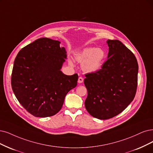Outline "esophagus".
<instances>
[{"mask_svg":"<svg viewBox=\"0 0 153 153\" xmlns=\"http://www.w3.org/2000/svg\"><path fill=\"white\" fill-rule=\"evenodd\" d=\"M83 81H84V79L82 77H79L78 79V82L81 84V83H82L83 82Z\"/></svg>","mask_w":153,"mask_h":153,"instance_id":"1","label":"esophagus"}]
</instances>
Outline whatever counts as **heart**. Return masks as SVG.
Returning <instances> with one entry per match:
<instances>
[{"instance_id":"heart-1","label":"heart","mask_w":153,"mask_h":153,"mask_svg":"<svg viewBox=\"0 0 153 153\" xmlns=\"http://www.w3.org/2000/svg\"><path fill=\"white\" fill-rule=\"evenodd\" d=\"M105 58V52L101 48H86L79 52L76 59L82 64V70L87 73L98 72Z\"/></svg>"}]
</instances>
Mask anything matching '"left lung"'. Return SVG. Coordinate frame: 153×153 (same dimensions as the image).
I'll return each mask as SVG.
<instances>
[{
  "label": "left lung",
  "instance_id": "1",
  "mask_svg": "<svg viewBox=\"0 0 153 153\" xmlns=\"http://www.w3.org/2000/svg\"><path fill=\"white\" fill-rule=\"evenodd\" d=\"M108 59L101 69L85 75L88 90L85 107L100 120L109 119L125 110L133 101L137 86L138 64L131 50L120 41L108 39Z\"/></svg>",
  "mask_w": 153,
  "mask_h": 153
}]
</instances>
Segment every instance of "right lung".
I'll return each mask as SVG.
<instances>
[{"label":"right lung","mask_w":153,"mask_h":153,"mask_svg":"<svg viewBox=\"0 0 153 153\" xmlns=\"http://www.w3.org/2000/svg\"><path fill=\"white\" fill-rule=\"evenodd\" d=\"M60 43L39 38L22 48L14 62L13 91L20 104L36 117L57 114L66 94L77 86V74L67 76L61 71L67 52Z\"/></svg>","instance_id":"right-lung-1"}]
</instances>
